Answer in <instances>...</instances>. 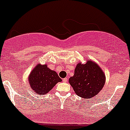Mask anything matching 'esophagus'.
<instances>
[{
	"label": "esophagus",
	"mask_w": 130,
	"mask_h": 130,
	"mask_svg": "<svg viewBox=\"0 0 130 130\" xmlns=\"http://www.w3.org/2000/svg\"><path fill=\"white\" fill-rule=\"evenodd\" d=\"M63 82H67V77H65V78H64V79H63Z\"/></svg>",
	"instance_id": "1"
}]
</instances>
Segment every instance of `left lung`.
Returning <instances> with one entry per match:
<instances>
[{"label":"left lung","instance_id":"8db88e82","mask_svg":"<svg viewBox=\"0 0 130 130\" xmlns=\"http://www.w3.org/2000/svg\"><path fill=\"white\" fill-rule=\"evenodd\" d=\"M106 77L96 63L88 60L85 64H77L74 75L69 82L76 95L89 99L96 95L103 88Z\"/></svg>","mask_w":130,"mask_h":130}]
</instances>
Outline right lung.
Here are the masks:
<instances>
[{
    "mask_svg": "<svg viewBox=\"0 0 130 130\" xmlns=\"http://www.w3.org/2000/svg\"><path fill=\"white\" fill-rule=\"evenodd\" d=\"M28 79L31 88L38 95L47 94L56 83L61 82L55 71L51 70L46 65L40 63L32 69Z\"/></svg>",
    "mask_w": 130,
    "mask_h": 130,
    "instance_id": "add662e5",
    "label": "right lung"
}]
</instances>
